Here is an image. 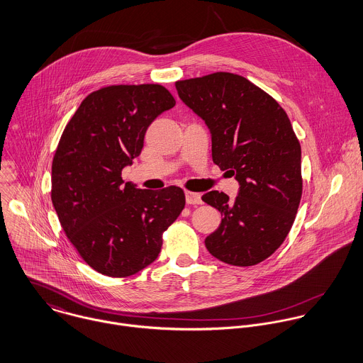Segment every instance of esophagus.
<instances>
[{
	"mask_svg": "<svg viewBox=\"0 0 363 363\" xmlns=\"http://www.w3.org/2000/svg\"><path fill=\"white\" fill-rule=\"evenodd\" d=\"M185 198H186V203H188V205H202L201 195L196 194V192L186 191V192H185Z\"/></svg>",
	"mask_w": 363,
	"mask_h": 363,
	"instance_id": "34e87169",
	"label": "esophagus"
}]
</instances>
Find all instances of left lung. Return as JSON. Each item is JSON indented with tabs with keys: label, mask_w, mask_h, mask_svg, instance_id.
<instances>
[{
	"label": "left lung",
	"mask_w": 363,
	"mask_h": 363,
	"mask_svg": "<svg viewBox=\"0 0 363 363\" xmlns=\"http://www.w3.org/2000/svg\"><path fill=\"white\" fill-rule=\"evenodd\" d=\"M175 86L211 129L213 162L240 184L234 201L218 191L202 196L223 216L205 245L228 265H257L282 245L301 199V148L289 118L238 74L218 72Z\"/></svg>",
	"instance_id": "obj_1"
}]
</instances>
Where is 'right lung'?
Listing matches in <instances>:
<instances>
[{"label":"right lung","instance_id":"right-lung-1","mask_svg":"<svg viewBox=\"0 0 363 363\" xmlns=\"http://www.w3.org/2000/svg\"><path fill=\"white\" fill-rule=\"evenodd\" d=\"M175 99L160 84L91 92L66 125L52 164V202L69 241L96 272L126 278L154 262L162 233L185 208L179 186L123 185L150 123Z\"/></svg>","mask_w":363,"mask_h":363}]
</instances>
